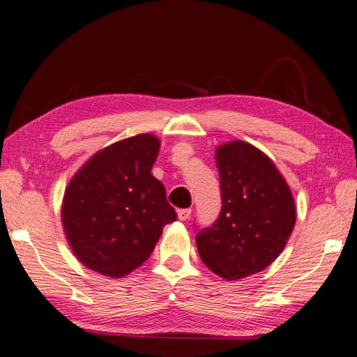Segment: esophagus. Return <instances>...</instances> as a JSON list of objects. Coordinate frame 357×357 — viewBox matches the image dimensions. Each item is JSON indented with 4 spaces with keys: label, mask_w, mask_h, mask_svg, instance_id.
Masks as SVG:
<instances>
[{
    "label": "esophagus",
    "mask_w": 357,
    "mask_h": 357,
    "mask_svg": "<svg viewBox=\"0 0 357 357\" xmlns=\"http://www.w3.org/2000/svg\"><path fill=\"white\" fill-rule=\"evenodd\" d=\"M190 215H192V208H181V211H178V218L181 221L190 220Z\"/></svg>",
    "instance_id": "1"
}]
</instances>
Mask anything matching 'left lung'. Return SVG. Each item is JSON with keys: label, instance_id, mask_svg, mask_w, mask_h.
Wrapping results in <instances>:
<instances>
[{"label": "left lung", "instance_id": "obj_1", "mask_svg": "<svg viewBox=\"0 0 357 357\" xmlns=\"http://www.w3.org/2000/svg\"><path fill=\"white\" fill-rule=\"evenodd\" d=\"M221 213L197 235L206 266L226 280L260 272L282 254L296 225L289 185L261 150L244 141L220 145Z\"/></svg>", "mask_w": 357, "mask_h": 357}]
</instances>
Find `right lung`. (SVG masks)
I'll list each match as a JSON object with an SVG mask.
<instances>
[{
	"mask_svg": "<svg viewBox=\"0 0 357 357\" xmlns=\"http://www.w3.org/2000/svg\"><path fill=\"white\" fill-rule=\"evenodd\" d=\"M159 146L149 132L123 139L97 151L69 181L61 222L74 255L88 269L125 277L176 220L164 184L151 174Z\"/></svg>",
	"mask_w": 357,
	"mask_h": 357,
	"instance_id": "obj_1",
	"label": "right lung"
}]
</instances>
